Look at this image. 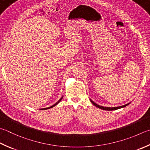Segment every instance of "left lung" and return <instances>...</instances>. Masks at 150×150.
Masks as SVG:
<instances>
[{
	"instance_id": "obj_1",
	"label": "left lung",
	"mask_w": 150,
	"mask_h": 150,
	"mask_svg": "<svg viewBox=\"0 0 150 150\" xmlns=\"http://www.w3.org/2000/svg\"><path fill=\"white\" fill-rule=\"evenodd\" d=\"M90 100H91V102L93 105L95 106L96 107H97V108H98L104 110H117V109H120V108H124V107L127 106V105H129L130 103H129L125 104V105H123V106H117V107H104V106H102L98 105V104H97V103H95V102H93L91 99H90Z\"/></svg>"
}]
</instances>
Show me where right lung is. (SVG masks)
<instances>
[{"mask_svg": "<svg viewBox=\"0 0 150 150\" xmlns=\"http://www.w3.org/2000/svg\"><path fill=\"white\" fill-rule=\"evenodd\" d=\"M63 97H62L60 99H59L57 103H55L54 104H53V105H52V106H50V107H47V108H41V109H40V110H47V109H50V108H53V107H54V106H55L56 105H57V104H58L59 103H60V101L62 100V98H63Z\"/></svg>", "mask_w": 150, "mask_h": 150, "instance_id": "obj_1", "label": "right lung"}]
</instances>
